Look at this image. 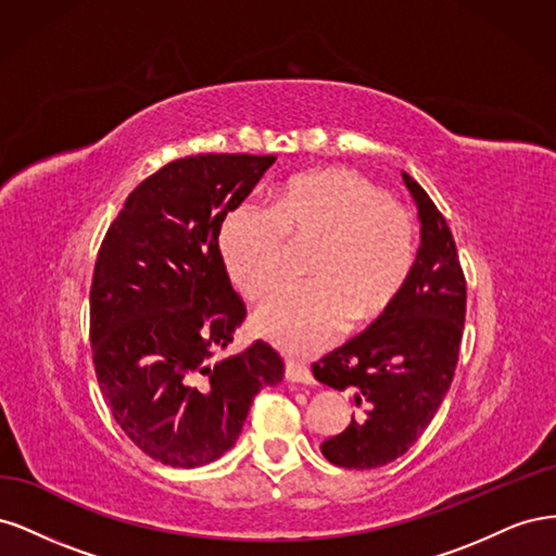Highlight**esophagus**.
Segmentation results:
<instances>
[{
  "mask_svg": "<svg viewBox=\"0 0 556 556\" xmlns=\"http://www.w3.org/2000/svg\"><path fill=\"white\" fill-rule=\"evenodd\" d=\"M285 378H288L290 382H299V384H313L315 382L313 374L308 371V366L292 362V359L285 362Z\"/></svg>",
  "mask_w": 556,
  "mask_h": 556,
  "instance_id": "esophagus-1",
  "label": "esophagus"
}]
</instances>
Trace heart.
I'll return each mask as SVG.
<instances>
[{
	"label": "heart",
	"instance_id": "heart-1",
	"mask_svg": "<svg viewBox=\"0 0 556 556\" xmlns=\"http://www.w3.org/2000/svg\"><path fill=\"white\" fill-rule=\"evenodd\" d=\"M292 243L315 241L308 280L288 282L252 317L266 341L290 352L329 345L345 327L378 317L415 264L413 215L376 182L350 169H319L288 180L271 206L243 201L217 233L229 280L248 301L282 278Z\"/></svg>",
	"mask_w": 556,
	"mask_h": 556
}]
</instances>
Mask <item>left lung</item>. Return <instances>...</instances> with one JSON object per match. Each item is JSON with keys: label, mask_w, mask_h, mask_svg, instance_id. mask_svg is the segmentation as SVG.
Instances as JSON below:
<instances>
[{"label": "left lung", "mask_w": 556, "mask_h": 556, "mask_svg": "<svg viewBox=\"0 0 556 556\" xmlns=\"http://www.w3.org/2000/svg\"><path fill=\"white\" fill-rule=\"evenodd\" d=\"M401 176L422 223L410 276L371 327L313 364V376L348 390L359 410L319 445L343 468H378L406 454L441 408L459 359L466 278L457 245L422 185Z\"/></svg>", "instance_id": "obj_1"}]
</instances>
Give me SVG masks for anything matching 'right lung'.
<instances>
[{
  "label": "right lung",
  "mask_w": 556,
  "mask_h": 556,
  "mask_svg": "<svg viewBox=\"0 0 556 556\" xmlns=\"http://www.w3.org/2000/svg\"><path fill=\"white\" fill-rule=\"evenodd\" d=\"M274 162L215 153L169 162L127 197L99 248L94 374L127 439L166 466L220 459L255 394L282 380L285 364L264 341L213 359L245 317L217 233Z\"/></svg>",
  "instance_id": "1"
}]
</instances>
